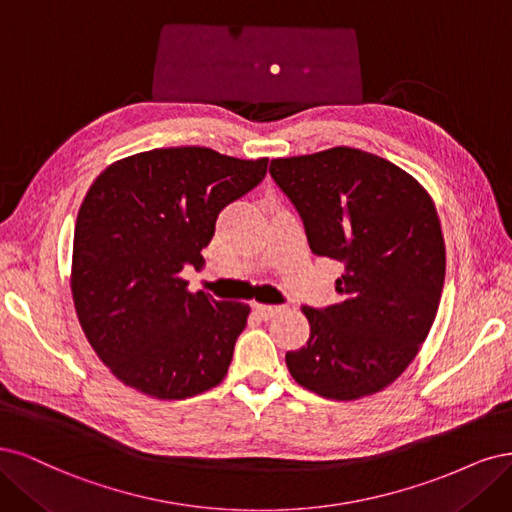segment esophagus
Returning <instances> with one entry per match:
<instances>
[{
	"mask_svg": "<svg viewBox=\"0 0 512 512\" xmlns=\"http://www.w3.org/2000/svg\"><path fill=\"white\" fill-rule=\"evenodd\" d=\"M283 306H268V304H255V312L263 319V321H270L272 317H276L278 312H283Z\"/></svg>",
	"mask_w": 512,
	"mask_h": 512,
	"instance_id": "esophagus-1",
	"label": "esophagus"
}]
</instances>
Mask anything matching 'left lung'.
<instances>
[{"label":"left lung","mask_w":512,"mask_h":512,"mask_svg":"<svg viewBox=\"0 0 512 512\" xmlns=\"http://www.w3.org/2000/svg\"><path fill=\"white\" fill-rule=\"evenodd\" d=\"M310 251L344 263L342 302L304 306L306 346L285 355L295 383L329 400L385 389L417 357L436 319L447 255L432 197L391 161L336 146L272 159Z\"/></svg>","instance_id":"obj_1"}]
</instances>
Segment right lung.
Masks as SVG:
<instances>
[{"mask_svg": "<svg viewBox=\"0 0 512 512\" xmlns=\"http://www.w3.org/2000/svg\"><path fill=\"white\" fill-rule=\"evenodd\" d=\"M266 172V157L176 146L114 161L93 180L74 229L72 295L121 383L185 400L223 381L251 308L187 291L180 272L202 266L219 212Z\"/></svg>", "mask_w": 512, "mask_h": 512, "instance_id": "add662e5", "label": "right lung"}]
</instances>
